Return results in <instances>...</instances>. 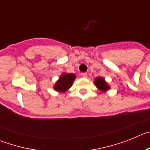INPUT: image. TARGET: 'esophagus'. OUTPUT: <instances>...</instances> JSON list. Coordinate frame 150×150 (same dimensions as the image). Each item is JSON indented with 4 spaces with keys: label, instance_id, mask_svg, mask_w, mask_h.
<instances>
[{
    "label": "esophagus",
    "instance_id": "esophagus-1",
    "mask_svg": "<svg viewBox=\"0 0 150 150\" xmlns=\"http://www.w3.org/2000/svg\"><path fill=\"white\" fill-rule=\"evenodd\" d=\"M82 76H83V77H84V78H86L87 76H88V74H86V73H82Z\"/></svg>",
    "mask_w": 150,
    "mask_h": 150
}]
</instances>
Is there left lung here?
I'll use <instances>...</instances> for the list:
<instances>
[{"label": "left lung", "instance_id": "1", "mask_svg": "<svg viewBox=\"0 0 150 150\" xmlns=\"http://www.w3.org/2000/svg\"><path fill=\"white\" fill-rule=\"evenodd\" d=\"M95 84L97 88L101 91H106L110 89V86L106 83L104 78L97 77L95 79Z\"/></svg>", "mask_w": 150, "mask_h": 150}]
</instances>
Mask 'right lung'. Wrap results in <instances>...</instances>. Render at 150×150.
<instances>
[{"instance_id": "right-lung-1", "label": "right lung", "mask_w": 150, "mask_h": 150, "mask_svg": "<svg viewBox=\"0 0 150 150\" xmlns=\"http://www.w3.org/2000/svg\"><path fill=\"white\" fill-rule=\"evenodd\" d=\"M76 76L73 74L64 73L54 86V89L59 92H65L71 88Z\"/></svg>"}]
</instances>
